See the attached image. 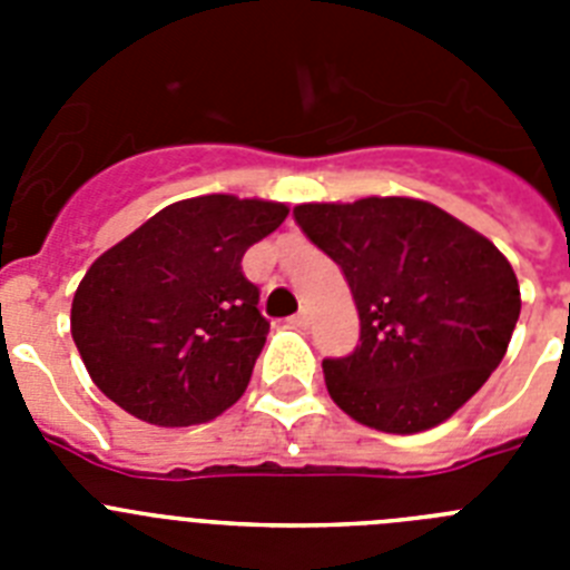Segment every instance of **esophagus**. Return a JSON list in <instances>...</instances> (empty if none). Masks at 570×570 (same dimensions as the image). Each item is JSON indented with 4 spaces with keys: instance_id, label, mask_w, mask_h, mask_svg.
Here are the masks:
<instances>
[{
    "instance_id": "obj_1",
    "label": "esophagus",
    "mask_w": 570,
    "mask_h": 570,
    "mask_svg": "<svg viewBox=\"0 0 570 570\" xmlns=\"http://www.w3.org/2000/svg\"><path fill=\"white\" fill-rule=\"evenodd\" d=\"M308 311H299V314H294L291 316V325H296V328H305V325H308Z\"/></svg>"
}]
</instances>
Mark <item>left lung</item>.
Returning <instances> with one entry per match:
<instances>
[{"mask_svg": "<svg viewBox=\"0 0 570 570\" xmlns=\"http://www.w3.org/2000/svg\"><path fill=\"white\" fill-rule=\"evenodd\" d=\"M294 219L340 265L360 311V345L322 362L331 400L347 416L416 434L485 385L522 305L493 242L405 196L296 205Z\"/></svg>", "mask_w": 570, "mask_h": 570, "instance_id": "1", "label": "left lung"}]
</instances>
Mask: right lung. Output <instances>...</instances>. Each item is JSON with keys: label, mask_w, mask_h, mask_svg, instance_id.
Here are the masks:
<instances>
[{"label": "right lung", "mask_w": 570, "mask_h": 570, "mask_svg": "<svg viewBox=\"0 0 570 570\" xmlns=\"http://www.w3.org/2000/svg\"><path fill=\"white\" fill-rule=\"evenodd\" d=\"M285 216L279 203L196 196L105 250L70 308V334L99 391L159 428L208 422L234 405L268 336L242 256Z\"/></svg>", "instance_id": "obj_1"}]
</instances>
